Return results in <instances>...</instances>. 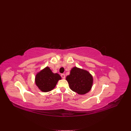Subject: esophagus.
<instances>
[{
    "mask_svg": "<svg viewBox=\"0 0 131 131\" xmlns=\"http://www.w3.org/2000/svg\"><path fill=\"white\" fill-rule=\"evenodd\" d=\"M61 77H62V78L63 79H65V74L62 73V74H61Z\"/></svg>",
    "mask_w": 131,
    "mask_h": 131,
    "instance_id": "34e87169",
    "label": "esophagus"
}]
</instances>
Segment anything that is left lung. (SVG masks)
<instances>
[{"instance_id": "1", "label": "left lung", "mask_w": 131, "mask_h": 131, "mask_svg": "<svg viewBox=\"0 0 131 131\" xmlns=\"http://www.w3.org/2000/svg\"><path fill=\"white\" fill-rule=\"evenodd\" d=\"M66 80L70 89L80 95L88 93L93 83V76L88 71L75 66L71 68Z\"/></svg>"}]
</instances>
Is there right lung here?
Masks as SVG:
<instances>
[{
	"label": "right lung",
	"instance_id": "right-lung-1",
	"mask_svg": "<svg viewBox=\"0 0 131 131\" xmlns=\"http://www.w3.org/2000/svg\"><path fill=\"white\" fill-rule=\"evenodd\" d=\"M61 79L59 74L53 73L50 67L47 66L36 73L35 82L41 91L48 92L54 89Z\"/></svg>",
	"mask_w": 131,
	"mask_h": 131
}]
</instances>
